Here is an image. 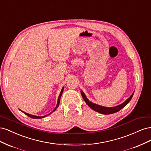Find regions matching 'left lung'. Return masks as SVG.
I'll return each mask as SVG.
<instances>
[{
  "label": "left lung",
  "instance_id": "1",
  "mask_svg": "<svg viewBox=\"0 0 151 151\" xmlns=\"http://www.w3.org/2000/svg\"><path fill=\"white\" fill-rule=\"evenodd\" d=\"M81 93L82 96H83L85 102L87 103V104H88L91 108H92L93 109H94V111H97L99 113L104 114V115H109V114L115 113L116 112H118V111H120V109H122L123 108H124L126 106V105L130 102L132 98L133 97V95H134V92L133 94L131 95V96L128 98L126 100V101L124 103H123L122 104L118 105V106H117L108 108V107H104V106H100V105L96 104H94L92 102H90L89 100L88 99V98H86V96L84 93L83 92V91H81Z\"/></svg>",
  "mask_w": 151,
  "mask_h": 151
}]
</instances>
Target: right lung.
I'll return each instance as SVG.
<instances>
[{"label": "right lung", "instance_id": "obj_1", "mask_svg": "<svg viewBox=\"0 0 151 151\" xmlns=\"http://www.w3.org/2000/svg\"><path fill=\"white\" fill-rule=\"evenodd\" d=\"M63 88L62 89V91H61V92H60V95H59V96H58V102H57V106L55 107V108L51 113H49L48 115H45V116H35V115H30V114H28V113H25V112H24V111H22V112H23V113L25 114V115H28L29 117H30V118H35V119H40V118H44V117H45V116H47L49 115L50 114H51L52 112H53L54 111H55V110H56V109L58 107V106H59V104H60V100L61 96H62V93H63Z\"/></svg>", "mask_w": 151, "mask_h": 151}]
</instances>
